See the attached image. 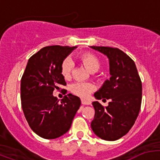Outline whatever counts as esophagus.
Instances as JSON below:
<instances>
[{"label":"esophagus","instance_id":"esophagus-1","mask_svg":"<svg viewBox=\"0 0 160 160\" xmlns=\"http://www.w3.org/2000/svg\"><path fill=\"white\" fill-rule=\"evenodd\" d=\"M81 103L82 104H83V105H90V104H91V102H90V101H88V100H85V99H82Z\"/></svg>","mask_w":160,"mask_h":160}]
</instances>
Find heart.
I'll use <instances>...</instances> for the list:
<instances>
[{
	"label": "heart",
	"mask_w": 160,
	"mask_h": 160,
	"mask_svg": "<svg viewBox=\"0 0 160 160\" xmlns=\"http://www.w3.org/2000/svg\"><path fill=\"white\" fill-rule=\"evenodd\" d=\"M80 61L82 62L86 70L90 72H97L100 69L101 62L99 59L94 54L90 52H85L79 56ZM72 63L70 59H64L60 66V72L62 77L68 80L70 79L72 72ZM93 86L89 83H75L71 86L70 90L74 94L80 98H88L93 90Z\"/></svg>",
	"instance_id": "obj_1"
}]
</instances>
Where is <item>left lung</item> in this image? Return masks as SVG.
<instances>
[{
  "label": "left lung",
  "instance_id": "obj_1",
  "mask_svg": "<svg viewBox=\"0 0 160 160\" xmlns=\"http://www.w3.org/2000/svg\"><path fill=\"white\" fill-rule=\"evenodd\" d=\"M109 59L111 77L94 93L97 100H111L104 108L92 103L95 110L91 128L95 135L107 141H115L126 135L139 113L142 103L141 79L135 62L118 48L90 46Z\"/></svg>",
  "mask_w": 160,
  "mask_h": 160
}]
</instances>
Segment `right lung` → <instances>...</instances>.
<instances>
[{
  "instance_id": "right-lung-1",
  "label": "right lung",
  "mask_w": 160,
  "mask_h": 160,
  "mask_svg": "<svg viewBox=\"0 0 160 160\" xmlns=\"http://www.w3.org/2000/svg\"><path fill=\"white\" fill-rule=\"evenodd\" d=\"M76 48H42L31 56L22 77V110L32 130L43 138L54 139L67 133L81 104L80 98L72 93L60 101L52 95L55 89L67 85L60 66Z\"/></svg>"
}]
</instances>
